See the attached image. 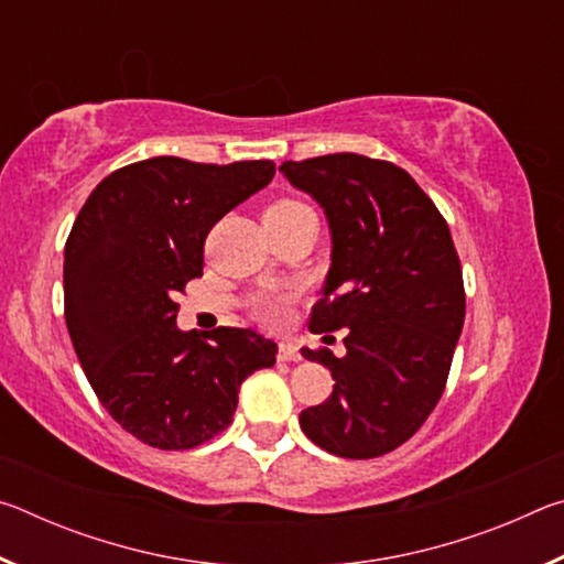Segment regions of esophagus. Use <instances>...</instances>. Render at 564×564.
I'll list each match as a JSON object with an SVG mask.
<instances>
[{
	"mask_svg": "<svg viewBox=\"0 0 564 564\" xmlns=\"http://www.w3.org/2000/svg\"><path fill=\"white\" fill-rule=\"evenodd\" d=\"M279 360H301V350L293 346V343L283 340L279 343Z\"/></svg>",
	"mask_w": 564,
	"mask_h": 564,
	"instance_id": "34e87169",
	"label": "esophagus"
}]
</instances>
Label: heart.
Instances as JSON below:
<instances>
[{"mask_svg": "<svg viewBox=\"0 0 564 564\" xmlns=\"http://www.w3.org/2000/svg\"><path fill=\"white\" fill-rule=\"evenodd\" d=\"M305 204L301 202H293V198H281V202L271 204L265 208V214H275V212H293V208H303ZM293 301V293H271V295H263V299L256 303V318L265 326H281L289 316V305Z\"/></svg>", "mask_w": 564, "mask_h": 564, "instance_id": "heart-1", "label": "heart"}]
</instances>
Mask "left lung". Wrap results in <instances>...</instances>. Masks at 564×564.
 Masks as SVG:
<instances>
[{
	"mask_svg": "<svg viewBox=\"0 0 564 564\" xmlns=\"http://www.w3.org/2000/svg\"><path fill=\"white\" fill-rule=\"evenodd\" d=\"M281 171L326 208L333 234V265L308 328H346L348 350H301L336 380L321 405L303 410L301 427L333 455L380 457L420 431L451 373L465 321L451 228L390 161L343 151L283 161Z\"/></svg>",
	"mask_w": 564,
	"mask_h": 564,
	"instance_id": "8db88e82",
	"label": "left lung"
}]
</instances>
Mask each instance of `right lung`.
I'll return each instance as SVG.
<instances>
[{
    "label": "right lung",
    "mask_w": 564,
    "mask_h": 564,
    "mask_svg": "<svg viewBox=\"0 0 564 564\" xmlns=\"http://www.w3.org/2000/svg\"><path fill=\"white\" fill-rule=\"evenodd\" d=\"M273 161L196 164L154 156L91 191L64 248V318L94 393L123 431L159 451H191L231 425L238 388L275 362V343L218 326L176 328L204 271L216 221L263 188Z\"/></svg>",
    "instance_id": "obj_1"
}]
</instances>
